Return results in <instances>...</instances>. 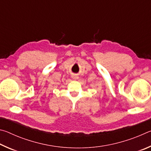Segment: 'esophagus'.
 Listing matches in <instances>:
<instances>
[{
  "mask_svg": "<svg viewBox=\"0 0 151 151\" xmlns=\"http://www.w3.org/2000/svg\"><path fill=\"white\" fill-rule=\"evenodd\" d=\"M73 78H74V79H77V78H78V76H73Z\"/></svg>",
  "mask_w": 151,
  "mask_h": 151,
  "instance_id": "34e87169",
  "label": "esophagus"
}]
</instances>
